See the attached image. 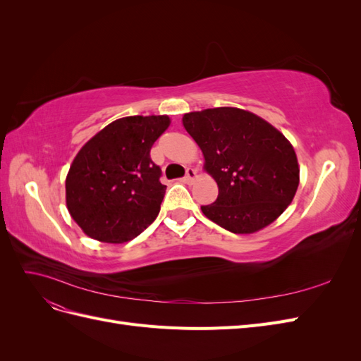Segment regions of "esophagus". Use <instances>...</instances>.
Instances as JSON below:
<instances>
[{
    "label": "esophagus",
    "mask_w": 361,
    "mask_h": 361,
    "mask_svg": "<svg viewBox=\"0 0 361 361\" xmlns=\"http://www.w3.org/2000/svg\"><path fill=\"white\" fill-rule=\"evenodd\" d=\"M195 178H197V171H195L194 169H187V174H185V182H188V183H191Z\"/></svg>",
    "instance_id": "34e87169"
}]
</instances>
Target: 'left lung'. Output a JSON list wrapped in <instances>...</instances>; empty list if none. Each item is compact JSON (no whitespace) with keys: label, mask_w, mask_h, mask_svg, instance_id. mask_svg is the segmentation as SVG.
<instances>
[{"label":"left lung","mask_w":361,"mask_h":361,"mask_svg":"<svg viewBox=\"0 0 361 361\" xmlns=\"http://www.w3.org/2000/svg\"><path fill=\"white\" fill-rule=\"evenodd\" d=\"M182 122L218 185L216 200L202 206L211 221L232 233H253L285 212L300 182L285 135L256 114L228 106L188 113Z\"/></svg>","instance_id":"8db88e82"}]
</instances>
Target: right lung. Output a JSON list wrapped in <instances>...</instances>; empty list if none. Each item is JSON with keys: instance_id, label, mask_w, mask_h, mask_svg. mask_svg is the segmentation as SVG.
I'll list each match as a JSON object with an SVG mask.
<instances>
[{"instance_id": "1", "label": "right lung", "mask_w": 361, "mask_h": 361, "mask_svg": "<svg viewBox=\"0 0 361 361\" xmlns=\"http://www.w3.org/2000/svg\"><path fill=\"white\" fill-rule=\"evenodd\" d=\"M169 125L167 116H129L82 146L66 178V203L85 235L125 243L154 223L167 187L150 149Z\"/></svg>"}]
</instances>
